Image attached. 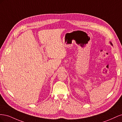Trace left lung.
Here are the masks:
<instances>
[{"label":"left lung","mask_w":122,"mask_h":122,"mask_svg":"<svg viewBox=\"0 0 122 122\" xmlns=\"http://www.w3.org/2000/svg\"><path fill=\"white\" fill-rule=\"evenodd\" d=\"M110 45H112V46H113V45H112V43L111 42H110Z\"/></svg>","instance_id":"8db88e82"}]
</instances>
